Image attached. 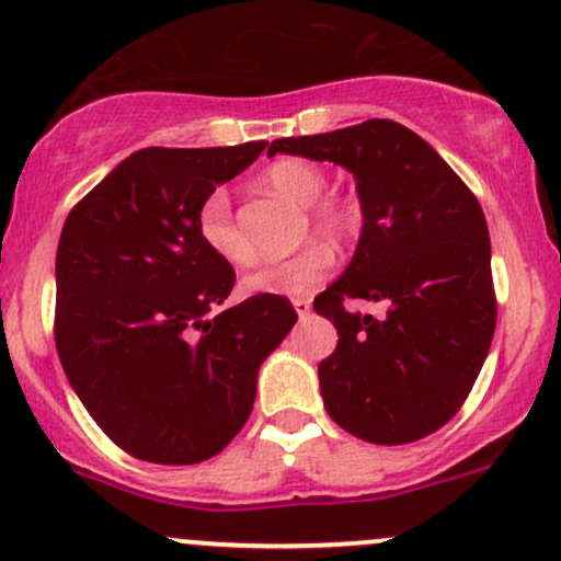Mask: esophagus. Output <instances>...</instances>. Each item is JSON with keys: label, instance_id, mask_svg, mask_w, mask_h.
I'll return each mask as SVG.
<instances>
[{"label": "esophagus", "instance_id": "1", "mask_svg": "<svg viewBox=\"0 0 561 561\" xmlns=\"http://www.w3.org/2000/svg\"><path fill=\"white\" fill-rule=\"evenodd\" d=\"M293 308H295V311H298L300 319H306L308 313H311V300H308V298H295L293 300Z\"/></svg>", "mask_w": 561, "mask_h": 561}]
</instances>
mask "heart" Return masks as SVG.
<instances>
[{"label":"heart","mask_w":561,"mask_h":561,"mask_svg":"<svg viewBox=\"0 0 561 561\" xmlns=\"http://www.w3.org/2000/svg\"><path fill=\"white\" fill-rule=\"evenodd\" d=\"M263 184L276 195L293 199L295 205H308V224L317 234L345 244L362 229V214L356 203L345 197L325 195L327 176L319 165L308 160L285 158L263 171ZM197 237L218 261L229 266H248L255 250L248 234L237 224L227 192L214 190L203 197L197 208ZM334 263L332 250L324 242H306L298 253L282 261L263 263L242 279L244 293L253 295H306L327 279Z\"/></svg>","instance_id":"obj_1"}]
</instances>
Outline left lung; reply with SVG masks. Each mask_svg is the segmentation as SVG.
<instances>
[{
  "mask_svg": "<svg viewBox=\"0 0 561 561\" xmlns=\"http://www.w3.org/2000/svg\"><path fill=\"white\" fill-rule=\"evenodd\" d=\"M276 152L345 165L364 210L356 255L313 300L340 334L319 364L327 414L377 446L433 435L465 405L495 332L478 197L420 134L388 118L274 139ZM351 297L385 299L389 313L351 314Z\"/></svg>",
  "mask_w": 561,
  "mask_h": 561,
  "instance_id": "obj_1",
  "label": "left lung"
}]
</instances>
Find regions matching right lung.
Masks as SVG:
<instances>
[{
    "mask_svg": "<svg viewBox=\"0 0 561 561\" xmlns=\"http://www.w3.org/2000/svg\"><path fill=\"white\" fill-rule=\"evenodd\" d=\"M268 141L147 147L73 205L57 244L55 345L68 382L118 448L197 465L248 422L263 358L298 321L282 295L224 308L234 268L197 237V208Z\"/></svg>",
    "mask_w": 561,
    "mask_h": 561,
    "instance_id": "right-lung-1",
    "label": "right lung"
}]
</instances>
